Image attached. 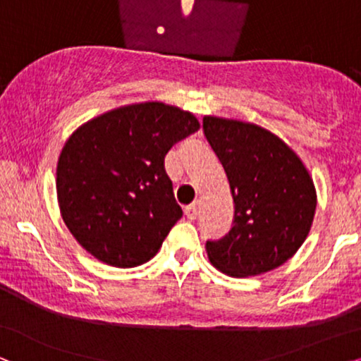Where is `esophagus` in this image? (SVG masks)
<instances>
[{
	"instance_id": "esophagus-1",
	"label": "esophagus",
	"mask_w": 361,
	"mask_h": 361,
	"mask_svg": "<svg viewBox=\"0 0 361 361\" xmlns=\"http://www.w3.org/2000/svg\"><path fill=\"white\" fill-rule=\"evenodd\" d=\"M198 213H200V211H198V204H196V203H191L185 208V214H186V218H188V219H196V218H198Z\"/></svg>"
}]
</instances>
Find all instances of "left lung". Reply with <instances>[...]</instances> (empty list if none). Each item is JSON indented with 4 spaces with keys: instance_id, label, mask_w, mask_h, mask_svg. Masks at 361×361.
<instances>
[{
    "instance_id": "obj_1",
    "label": "left lung",
    "mask_w": 361,
    "mask_h": 361,
    "mask_svg": "<svg viewBox=\"0 0 361 361\" xmlns=\"http://www.w3.org/2000/svg\"><path fill=\"white\" fill-rule=\"evenodd\" d=\"M206 140L219 158L234 200L224 238L206 241L211 264L231 277L282 266L309 236L317 191L299 155L256 123L206 115Z\"/></svg>"
}]
</instances>
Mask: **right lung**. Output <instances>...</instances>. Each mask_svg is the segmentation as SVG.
<instances>
[{
    "label": "right lung",
    "instance_id": "add662e5",
    "mask_svg": "<svg viewBox=\"0 0 361 361\" xmlns=\"http://www.w3.org/2000/svg\"><path fill=\"white\" fill-rule=\"evenodd\" d=\"M198 128L191 112L140 102L100 114L72 132L57 160L56 190L75 241L114 267L150 261L183 216L165 157Z\"/></svg>",
    "mask_w": 361,
    "mask_h": 361
}]
</instances>
